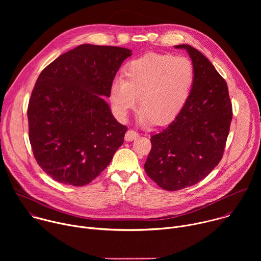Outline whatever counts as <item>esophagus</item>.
Returning <instances> with one entry per match:
<instances>
[{
    "instance_id": "34e87169",
    "label": "esophagus",
    "mask_w": 261,
    "mask_h": 261,
    "mask_svg": "<svg viewBox=\"0 0 261 261\" xmlns=\"http://www.w3.org/2000/svg\"><path fill=\"white\" fill-rule=\"evenodd\" d=\"M139 137V134L134 130H128L125 134V140L126 141H132Z\"/></svg>"
}]
</instances>
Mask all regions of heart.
<instances>
[{
	"label": "heart",
	"instance_id": "obj_1",
	"mask_svg": "<svg viewBox=\"0 0 261 261\" xmlns=\"http://www.w3.org/2000/svg\"><path fill=\"white\" fill-rule=\"evenodd\" d=\"M124 77L117 76L109 86V100L122 121L138 102L143 125L171 123L187 103L194 84L191 61L172 55L147 54L128 62Z\"/></svg>",
	"mask_w": 261,
	"mask_h": 261
}]
</instances>
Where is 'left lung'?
I'll return each instance as SVG.
<instances>
[{
	"mask_svg": "<svg viewBox=\"0 0 261 261\" xmlns=\"http://www.w3.org/2000/svg\"><path fill=\"white\" fill-rule=\"evenodd\" d=\"M195 79L190 97L168 127L152 135L146 174L159 187L176 191L203 179L220 162L232 119L226 82L213 64L188 44Z\"/></svg>",
	"mask_w": 261,
	"mask_h": 261,
	"instance_id": "1",
	"label": "left lung"
}]
</instances>
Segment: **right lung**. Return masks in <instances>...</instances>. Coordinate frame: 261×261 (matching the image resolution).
Returning a JSON list of instances; mask_svg holds the SVG:
<instances>
[{"label": "right lung", "instance_id": "add662e5", "mask_svg": "<svg viewBox=\"0 0 261 261\" xmlns=\"http://www.w3.org/2000/svg\"><path fill=\"white\" fill-rule=\"evenodd\" d=\"M131 55L124 47L82 44L40 73L28 106L29 138L37 163L55 180L90 184L123 144L127 127L103 98Z\"/></svg>", "mask_w": 261, "mask_h": 261}]
</instances>
